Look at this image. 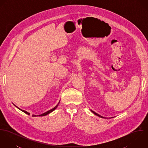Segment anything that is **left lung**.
Wrapping results in <instances>:
<instances>
[{
    "label": "left lung",
    "mask_w": 148,
    "mask_h": 148,
    "mask_svg": "<svg viewBox=\"0 0 148 148\" xmlns=\"http://www.w3.org/2000/svg\"><path fill=\"white\" fill-rule=\"evenodd\" d=\"M91 112H92V113H93L95 114H96V116H98L99 117H101V118H105V117H103V116H100V115H99V114H97V113H96V112H95L94 111H93V110H91Z\"/></svg>",
    "instance_id": "1"
}]
</instances>
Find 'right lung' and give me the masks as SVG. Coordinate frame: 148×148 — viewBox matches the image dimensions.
I'll return each mask as SVG.
<instances>
[{
	"mask_svg": "<svg viewBox=\"0 0 148 148\" xmlns=\"http://www.w3.org/2000/svg\"><path fill=\"white\" fill-rule=\"evenodd\" d=\"M60 103V101H59V103L58 104V105H56V106L55 107H54L53 108H52V109H51V110H48V111H47V112H45V113H42V114H40V115H39V116H45V115H47V114H48L49 113H50L51 112H52V111H53L54 110H55V109L58 107V105H59V104ZM14 106H15L16 108H18L19 109H20L21 110L22 112H24L25 113H26V114H28V115H29V113H28V112H27V111H25V110H22V109H20V108H19L17 106H15V104H14ZM32 116L33 117H36V116H38V115L36 116V115H34V114H33L32 115Z\"/></svg>",
	"mask_w": 148,
	"mask_h": 148,
	"instance_id": "right-lung-1",
	"label": "right lung"
}]
</instances>
